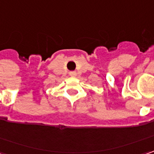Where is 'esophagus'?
I'll list each match as a JSON object with an SVG mask.
<instances>
[{"label":"esophagus","mask_w":154,"mask_h":154,"mask_svg":"<svg viewBox=\"0 0 154 154\" xmlns=\"http://www.w3.org/2000/svg\"><path fill=\"white\" fill-rule=\"evenodd\" d=\"M70 76H72V77L76 76V72H75V71H72V72H70Z\"/></svg>","instance_id":"1"}]
</instances>
